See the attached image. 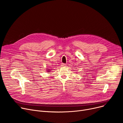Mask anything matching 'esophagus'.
Returning <instances> with one entry per match:
<instances>
[{"label": "esophagus", "mask_w": 123, "mask_h": 123, "mask_svg": "<svg viewBox=\"0 0 123 123\" xmlns=\"http://www.w3.org/2000/svg\"><path fill=\"white\" fill-rule=\"evenodd\" d=\"M61 66H62V67H65V66H66V64H65V63H62L61 64Z\"/></svg>", "instance_id": "1"}]
</instances>
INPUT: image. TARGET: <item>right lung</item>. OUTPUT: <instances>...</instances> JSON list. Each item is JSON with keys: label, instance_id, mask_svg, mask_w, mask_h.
Instances as JSON below:
<instances>
[{"label": "right lung", "instance_id": "obj_1", "mask_svg": "<svg viewBox=\"0 0 123 123\" xmlns=\"http://www.w3.org/2000/svg\"><path fill=\"white\" fill-rule=\"evenodd\" d=\"M47 70L48 71V72H49V71H50V69H47Z\"/></svg>", "mask_w": 123, "mask_h": 123}]
</instances>
